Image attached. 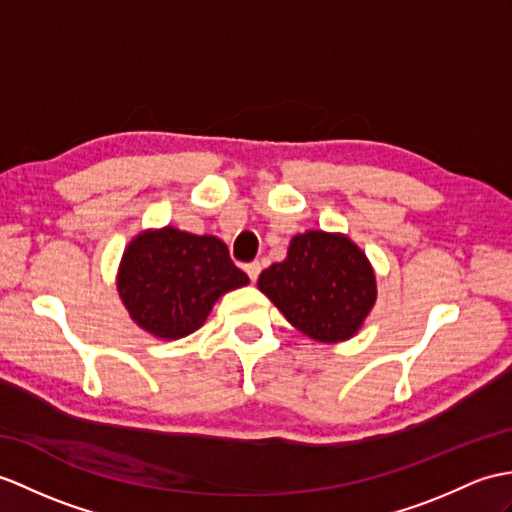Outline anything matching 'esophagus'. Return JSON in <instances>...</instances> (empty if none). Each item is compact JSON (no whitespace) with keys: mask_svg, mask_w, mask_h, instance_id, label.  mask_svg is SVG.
Here are the masks:
<instances>
[{"mask_svg":"<svg viewBox=\"0 0 512 512\" xmlns=\"http://www.w3.org/2000/svg\"><path fill=\"white\" fill-rule=\"evenodd\" d=\"M244 270H246V275L251 277V281H257L259 272H261V264H259V261H253V264H246Z\"/></svg>","mask_w":512,"mask_h":512,"instance_id":"34e87169","label":"esophagus"}]
</instances>
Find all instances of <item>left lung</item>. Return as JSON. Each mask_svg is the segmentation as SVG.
Segmentation results:
<instances>
[{"instance_id":"obj_1","label":"left lung","mask_w":512,"mask_h":512,"mask_svg":"<svg viewBox=\"0 0 512 512\" xmlns=\"http://www.w3.org/2000/svg\"><path fill=\"white\" fill-rule=\"evenodd\" d=\"M257 285L290 325L318 342L353 338L377 299L362 248L325 231L294 235L288 257L261 272Z\"/></svg>"}]
</instances>
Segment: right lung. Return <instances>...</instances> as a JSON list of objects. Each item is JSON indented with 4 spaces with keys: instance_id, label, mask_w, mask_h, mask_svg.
Returning <instances> with one entry per match:
<instances>
[{
    "instance_id": "1",
    "label": "right lung",
    "mask_w": 512,
    "mask_h": 512,
    "mask_svg": "<svg viewBox=\"0 0 512 512\" xmlns=\"http://www.w3.org/2000/svg\"><path fill=\"white\" fill-rule=\"evenodd\" d=\"M246 283L222 240L174 227L139 233L117 272V292L130 318L163 340L194 334L222 294Z\"/></svg>"
}]
</instances>
